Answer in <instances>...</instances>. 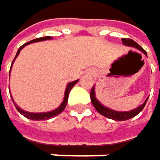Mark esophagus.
Segmentation results:
<instances>
[{
    "mask_svg": "<svg viewBox=\"0 0 160 160\" xmlns=\"http://www.w3.org/2000/svg\"><path fill=\"white\" fill-rule=\"evenodd\" d=\"M85 74H86V76H94V75H95V70H94L93 68H89V69H87V70H86Z\"/></svg>",
    "mask_w": 160,
    "mask_h": 160,
    "instance_id": "esophagus-1",
    "label": "esophagus"
}]
</instances>
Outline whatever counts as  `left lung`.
Instances as JSON below:
<instances>
[{"label":"left lung","instance_id":"left-lung-1","mask_svg":"<svg viewBox=\"0 0 160 160\" xmlns=\"http://www.w3.org/2000/svg\"><path fill=\"white\" fill-rule=\"evenodd\" d=\"M122 44L125 46H129V47H133V48H136L137 49L140 50L141 52H143L145 55H147V52L140 47V45L138 43H136L134 40H132L131 38H122ZM90 97H91V102H92V105L94 106V108L96 109V111L103 115L104 117H107L108 119H112V120H114V121H126V120H129L132 117L136 116L137 114H139L140 112L143 110V108L145 107L146 105V102L148 101V97L146 99V101L140 105L139 107H137L136 109H133L132 111H129V112H117L114 110H112V109H109V108L103 106L102 103H101L99 101L96 99L95 97V91H94V86H92L91 92H90Z\"/></svg>","mask_w":160,"mask_h":160}]
</instances>
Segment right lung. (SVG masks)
<instances>
[{"instance_id": "1", "label": "right lung", "mask_w": 160, "mask_h": 160, "mask_svg": "<svg viewBox=\"0 0 160 160\" xmlns=\"http://www.w3.org/2000/svg\"><path fill=\"white\" fill-rule=\"evenodd\" d=\"M47 39H52V37L50 36H47V37H42V38H35V39H33V40H31V41H29L28 43H25L24 45H22L21 47H20V48H19V50L17 51V54H16V56H15V58L18 57V55L20 54V51L25 47V46H27V45L30 44V43H33V42H38V41H43V40H47ZM15 58L13 59L12 63V66H11V68L12 67V64H13V62H14V60ZM78 82V80H76V81H74V82H71V83H69L68 84V86H67V89H66V92H65V97H64V100L62 102V103L59 105V107L57 108L56 110H54V111H51V112H38V113H35V112H26V111H23V110H21L15 102H14V101L13 99H12V102H14V105H15V107L16 109L18 110V112H20V114H22V115L24 116V117H26V118H28V119H30V120H35V121H42V120H48V119H51V118H54L55 116L58 115L59 113H61L64 110H65V108L67 106V104H68V94H69V92L71 91V89L73 88V86L75 85ZM12 97V96H11Z\"/></svg>"}]
</instances>
